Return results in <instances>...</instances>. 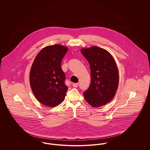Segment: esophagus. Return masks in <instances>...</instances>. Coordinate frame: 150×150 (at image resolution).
<instances>
[{
    "mask_svg": "<svg viewBox=\"0 0 150 150\" xmlns=\"http://www.w3.org/2000/svg\"><path fill=\"white\" fill-rule=\"evenodd\" d=\"M79 86V83H74L73 84V86L75 88H77Z\"/></svg>",
    "mask_w": 150,
    "mask_h": 150,
    "instance_id": "obj_1",
    "label": "esophagus"
}]
</instances>
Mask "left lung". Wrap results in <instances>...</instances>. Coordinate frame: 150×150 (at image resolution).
Instances as JSON below:
<instances>
[{"instance_id":"left-lung-1","label":"left lung","mask_w":150,"mask_h":150,"mask_svg":"<svg viewBox=\"0 0 150 150\" xmlns=\"http://www.w3.org/2000/svg\"><path fill=\"white\" fill-rule=\"evenodd\" d=\"M88 61L91 83L83 93L86 101L92 106L105 105L114 97L117 89L119 74L114 58L107 50L93 46L81 49Z\"/></svg>"}]
</instances>
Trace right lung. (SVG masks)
<instances>
[{
	"mask_svg": "<svg viewBox=\"0 0 150 150\" xmlns=\"http://www.w3.org/2000/svg\"><path fill=\"white\" fill-rule=\"evenodd\" d=\"M68 48L59 44L44 47L36 56L30 72L33 93L39 102L55 107L64 100L68 87L61 61Z\"/></svg>",
	"mask_w": 150,
	"mask_h": 150,
	"instance_id": "1",
	"label": "right lung"
}]
</instances>
